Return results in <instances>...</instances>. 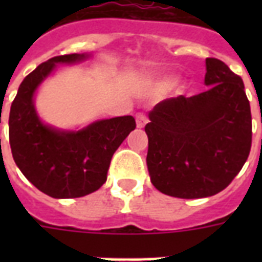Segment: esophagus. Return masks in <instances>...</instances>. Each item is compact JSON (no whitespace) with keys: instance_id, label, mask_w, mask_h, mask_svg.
I'll return each instance as SVG.
<instances>
[{"instance_id":"1","label":"esophagus","mask_w":262,"mask_h":262,"mask_svg":"<svg viewBox=\"0 0 262 262\" xmlns=\"http://www.w3.org/2000/svg\"><path fill=\"white\" fill-rule=\"evenodd\" d=\"M136 123H137V127H144L148 123V117L144 113H139L136 115Z\"/></svg>"}]
</instances>
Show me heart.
Instances as JSON below:
<instances>
[{"label": "heart", "mask_w": 262, "mask_h": 262, "mask_svg": "<svg viewBox=\"0 0 262 262\" xmlns=\"http://www.w3.org/2000/svg\"><path fill=\"white\" fill-rule=\"evenodd\" d=\"M174 84V80L171 77H163V79H159L158 81L154 83V91L156 92H163L167 88H170Z\"/></svg>", "instance_id": "b5f03b06"}]
</instances>
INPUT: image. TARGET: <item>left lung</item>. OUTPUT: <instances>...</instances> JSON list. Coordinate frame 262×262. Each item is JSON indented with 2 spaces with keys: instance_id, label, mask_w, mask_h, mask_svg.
Instances as JSON below:
<instances>
[{
  "instance_id": "obj_1",
  "label": "left lung",
  "mask_w": 262,
  "mask_h": 262,
  "mask_svg": "<svg viewBox=\"0 0 262 262\" xmlns=\"http://www.w3.org/2000/svg\"><path fill=\"white\" fill-rule=\"evenodd\" d=\"M208 90L164 99L149 113L147 166L152 185L178 199L217 194L252 148V113L244 81L220 59L207 58Z\"/></svg>"
}]
</instances>
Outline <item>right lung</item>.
<instances>
[{"instance_id": "right-lung-1", "label": "right lung", "mask_w": 262, "mask_h": 262, "mask_svg": "<svg viewBox=\"0 0 262 262\" xmlns=\"http://www.w3.org/2000/svg\"><path fill=\"white\" fill-rule=\"evenodd\" d=\"M85 54L53 57L32 71L18 87L9 114V143L14 163L35 187L54 199L94 193L106 182L111 158L132 130V115L102 119L77 132H62L39 119L34 94L55 63H73Z\"/></svg>"}]
</instances>
